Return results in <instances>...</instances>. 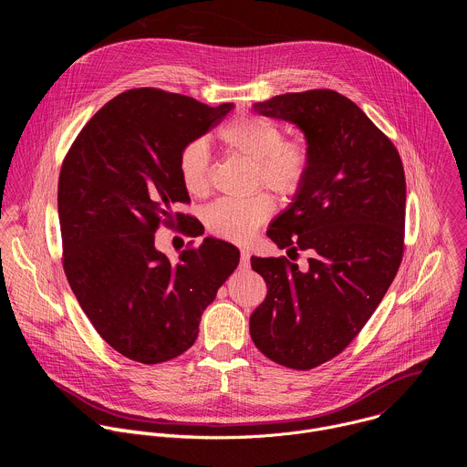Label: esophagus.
<instances>
[{
  "label": "esophagus",
  "instance_id": "obj_1",
  "mask_svg": "<svg viewBox=\"0 0 467 467\" xmlns=\"http://www.w3.org/2000/svg\"><path fill=\"white\" fill-rule=\"evenodd\" d=\"M249 256H251V251H249L247 247H242V251H240V260H242L244 265L249 264Z\"/></svg>",
  "mask_w": 467,
  "mask_h": 467
}]
</instances>
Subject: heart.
I'll return each instance as SVG.
<instances>
[{
  "label": "heart",
  "mask_w": 467,
  "mask_h": 467,
  "mask_svg": "<svg viewBox=\"0 0 467 467\" xmlns=\"http://www.w3.org/2000/svg\"><path fill=\"white\" fill-rule=\"evenodd\" d=\"M220 140L227 151L253 164L254 184H264L283 197H292L301 190L308 171L306 146L283 140V130L274 121L240 114L222 127ZM179 170L190 193L202 195L209 190L211 157L203 140L182 150ZM272 211L274 203L265 193L249 199H220L205 211V225L220 238L247 242Z\"/></svg>",
  "instance_id": "b5f03b06"
}]
</instances>
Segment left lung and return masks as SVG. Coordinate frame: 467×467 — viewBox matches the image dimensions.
Segmentation results:
<instances>
[{
  "mask_svg": "<svg viewBox=\"0 0 467 467\" xmlns=\"http://www.w3.org/2000/svg\"><path fill=\"white\" fill-rule=\"evenodd\" d=\"M253 110L296 125L305 137L306 179L268 236L310 258L301 270L286 258L251 256L268 296L253 310L249 332L270 360L312 369L351 344L399 270L403 162L364 110L335 90L288 92Z\"/></svg>",
  "mask_w": 467,
  "mask_h": 467,
  "instance_id": "obj_1",
  "label": "left lung"
}]
</instances>
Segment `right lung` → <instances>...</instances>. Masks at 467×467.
Segmentation results:
<instances>
[{
	"instance_id": "add662e5",
	"label": "right lung",
	"mask_w": 467,
	"mask_h": 467,
	"mask_svg": "<svg viewBox=\"0 0 467 467\" xmlns=\"http://www.w3.org/2000/svg\"><path fill=\"white\" fill-rule=\"evenodd\" d=\"M233 109L127 90L94 114L64 159V272L99 337L130 360L159 364L190 349L203 310L240 262L238 247L213 236L173 260L155 245L159 225H171L173 207L190 202L182 150Z\"/></svg>"
}]
</instances>
